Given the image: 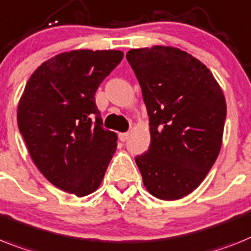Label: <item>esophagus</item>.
<instances>
[{
	"label": "esophagus",
	"mask_w": 251,
	"mask_h": 251,
	"mask_svg": "<svg viewBox=\"0 0 251 251\" xmlns=\"http://www.w3.org/2000/svg\"><path fill=\"white\" fill-rule=\"evenodd\" d=\"M127 138H129V132H120L119 134V139L121 142H126Z\"/></svg>",
	"instance_id": "1"
}]
</instances>
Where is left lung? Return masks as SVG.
Here are the masks:
<instances>
[{
  "mask_svg": "<svg viewBox=\"0 0 251 251\" xmlns=\"http://www.w3.org/2000/svg\"><path fill=\"white\" fill-rule=\"evenodd\" d=\"M149 116L151 145L135 162L147 190L162 201L194 191L222 145L226 100L199 60L174 47L130 50Z\"/></svg>",
  "mask_w": 251,
  "mask_h": 251,
  "instance_id": "8db88e82",
  "label": "left lung"
}]
</instances>
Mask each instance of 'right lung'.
I'll use <instances>...</instances> for the list:
<instances>
[{
    "mask_svg": "<svg viewBox=\"0 0 251 251\" xmlns=\"http://www.w3.org/2000/svg\"><path fill=\"white\" fill-rule=\"evenodd\" d=\"M122 57L121 50L57 54L33 73L19 102L18 126L33 162L76 197L98 189L116 151L117 135L103 129L94 96Z\"/></svg>",
    "mask_w": 251,
    "mask_h": 251,
    "instance_id": "1",
    "label": "right lung"
}]
</instances>
